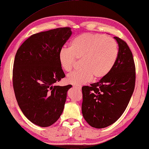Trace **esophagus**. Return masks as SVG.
I'll return each mask as SVG.
<instances>
[{"mask_svg": "<svg viewBox=\"0 0 149 149\" xmlns=\"http://www.w3.org/2000/svg\"><path fill=\"white\" fill-rule=\"evenodd\" d=\"M74 88H75V89H77V90H81V87H80V86H77V85H74Z\"/></svg>", "mask_w": 149, "mask_h": 149, "instance_id": "1", "label": "esophagus"}]
</instances>
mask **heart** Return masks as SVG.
<instances>
[{
    "label": "heart",
    "mask_w": 149,
    "mask_h": 149,
    "mask_svg": "<svg viewBox=\"0 0 149 149\" xmlns=\"http://www.w3.org/2000/svg\"><path fill=\"white\" fill-rule=\"evenodd\" d=\"M118 45L115 40L100 34L84 33L75 37L70 48L60 50L58 60L62 68L70 72L76 64V59L81 60L83 68L68 75V83L81 85L107 75L114 67L118 58Z\"/></svg>",
    "instance_id": "1"
}]
</instances>
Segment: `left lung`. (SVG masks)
I'll return each instance as SVG.
<instances>
[{
  "mask_svg": "<svg viewBox=\"0 0 149 149\" xmlns=\"http://www.w3.org/2000/svg\"><path fill=\"white\" fill-rule=\"evenodd\" d=\"M119 47L114 67L99 82L82 87V114L93 127H108L119 119L127 108L135 84V66L127 43L118 37Z\"/></svg>",
  "mask_w": 149,
  "mask_h": 149,
  "instance_id": "left-lung-1",
  "label": "left lung"
}]
</instances>
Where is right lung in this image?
<instances>
[{
  "instance_id": "add662e5",
  "label": "right lung",
  "mask_w": 149,
  "mask_h": 149,
  "mask_svg": "<svg viewBox=\"0 0 149 149\" xmlns=\"http://www.w3.org/2000/svg\"><path fill=\"white\" fill-rule=\"evenodd\" d=\"M72 33L66 27L33 34L15 56L12 81L17 104L25 116L40 127L58 120L72 87L54 85L65 77L58 53Z\"/></svg>"
}]
</instances>
